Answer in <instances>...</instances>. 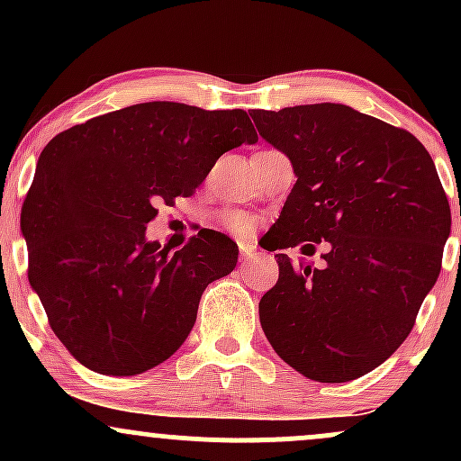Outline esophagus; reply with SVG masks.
I'll return each mask as SVG.
<instances>
[{
	"mask_svg": "<svg viewBox=\"0 0 461 461\" xmlns=\"http://www.w3.org/2000/svg\"><path fill=\"white\" fill-rule=\"evenodd\" d=\"M240 256H242V262H251L253 258H256V251H253L249 245H240Z\"/></svg>",
	"mask_w": 461,
	"mask_h": 461,
	"instance_id": "esophagus-1",
	"label": "esophagus"
}]
</instances>
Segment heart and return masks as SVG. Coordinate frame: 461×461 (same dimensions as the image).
Returning <instances> with one entry per match:
<instances>
[{
    "instance_id": "1",
    "label": "heart",
    "mask_w": 461,
    "mask_h": 461,
    "mask_svg": "<svg viewBox=\"0 0 461 461\" xmlns=\"http://www.w3.org/2000/svg\"><path fill=\"white\" fill-rule=\"evenodd\" d=\"M221 221H223V225L231 231V234L242 238L251 236L253 227H256V219H253L251 214L242 212V210H227V212L221 216Z\"/></svg>"
}]
</instances>
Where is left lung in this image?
I'll return each mask as SVG.
<instances>
[{"mask_svg":"<svg viewBox=\"0 0 461 461\" xmlns=\"http://www.w3.org/2000/svg\"><path fill=\"white\" fill-rule=\"evenodd\" d=\"M260 136L284 151L297 184L273 225L279 279L260 299L277 356L308 379L362 377L403 345L436 284L451 205L414 134L340 104L253 110Z\"/></svg>","mask_w":461,"mask_h":461,"instance_id":"1","label":"left lung"}]
</instances>
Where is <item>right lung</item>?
Returning <instances> with one entry per match:
<instances>
[{"instance_id": "obj_1", "label": "right lung", "mask_w": 461, "mask_h": 461, "mask_svg": "<svg viewBox=\"0 0 461 461\" xmlns=\"http://www.w3.org/2000/svg\"><path fill=\"white\" fill-rule=\"evenodd\" d=\"M258 134L245 110L149 102L54 136L21 208L28 279L67 351L102 375L145 373L182 347L205 285L238 247L201 230L179 251L145 240L158 203L190 197Z\"/></svg>"}]
</instances>
